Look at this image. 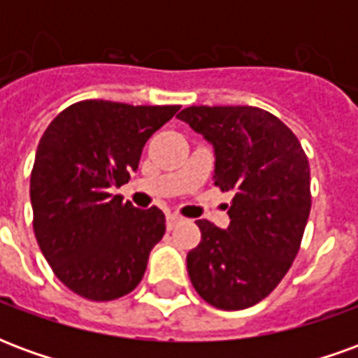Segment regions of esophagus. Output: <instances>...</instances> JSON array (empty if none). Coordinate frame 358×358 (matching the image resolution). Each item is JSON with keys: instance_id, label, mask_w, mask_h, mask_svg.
Returning <instances> with one entry per match:
<instances>
[{"instance_id": "obj_1", "label": "esophagus", "mask_w": 358, "mask_h": 358, "mask_svg": "<svg viewBox=\"0 0 358 358\" xmlns=\"http://www.w3.org/2000/svg\"><path fill=\"white\" fill-rule=\"evenodd\" d=\"M180 222H182V217L176 215V213H169V215H166V228H169V230H174Z\"/></svg>"}]
</instances>
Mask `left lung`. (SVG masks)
I'll return each instance as SVG.
<instances>
[{
  "label": "left lung",
  "mask_w": 358,
  "mask_h": 358,
  "mask_svg": "<svg viewBox=\"0 0 358 358\" xmlns=\"http://www.w3.org/2000/svg\"><path fill=\"white\" fill-rule=\"evenodd\" d=\"M178 118L213 145V180L234 192L226 230L197 220L201 241L187 253L189 280L213 307H253L299 251L310 213L307 155L295 134L259 107L199 105Z\"/></svg>",
  "instance_id": "obj_1"
}]
</instances>
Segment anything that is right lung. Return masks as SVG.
Masks as SVG:
<instances>
[{
	"label": "right lung",
	"instance_id": "add662e5",
	"mask_svg": "<svg viewBox=\"0 0 358 358\" xmlns=\"http://www.w3.org/2000/svg\"><path fill=\"white\" fill-rule=\"evenodd\" d=\"M178 105L88 99L51 120L30 176L34 234L55 276L90 301H113L140 284L163 210L113 195L138 171L141 149Z\"/></svg>",
	"mask_w": 358,
	"mask_h": 358
}]
</instances>
